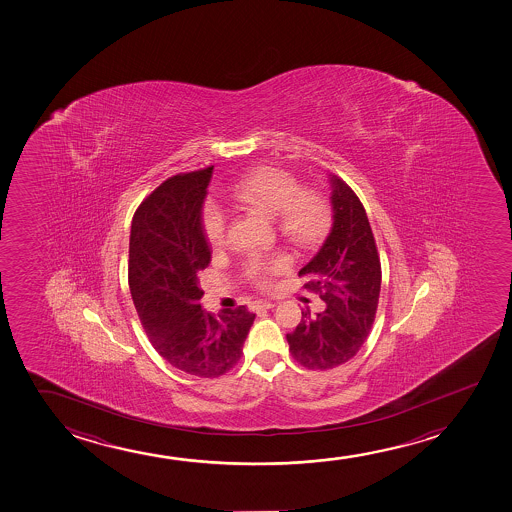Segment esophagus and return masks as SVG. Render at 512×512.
<instances>
[{
    "label": "esophagus",
    "instance_id": "34e87169",
    "mask_svg": "<svg viewBox=\"0 0 512 512\" xmlns=\"http://www.w3.org/2000/svg\"><path fill=\"white\" fill-rule=\"evenodd\" d=\"M273 306V301H262V299H260V301L253 302V308L255 309H269L273 308Z\"/></svg>",
    "mask_w": 512,
    "mask_h": 512
}]
</instances>
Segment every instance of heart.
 <instances>
[{"mask_svg":"<svg viewBox=\"0 0 512 512\" xmlns=\"http://www.w3.org/2000/svg\"><path fill=\"white\" fill-rule=\"evenodd\" d=\"M231 197L250 210L273 217L276 231L299 250H309L318 245L329 231L327 199L316 190H299L294 176L281 169H253L232 187ZM203 229L211 246L217 248L224 243L225 215L215 204L204 208ZM285 266V257H253L246 264V273L253 280L264 281L267 274L278 273Z\"/></svg>","mask_w":512,"mask_h":512,"instance_id":"obj_1","label":"heart"}]
</instances>
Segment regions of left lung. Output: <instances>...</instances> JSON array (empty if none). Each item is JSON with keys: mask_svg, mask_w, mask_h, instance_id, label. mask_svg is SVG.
Returning <instances> with one entry per match:
<instances>
[{"mask_svg": "<svg viewBox=\"0 0 512 512\" xmlns=\"http://www.w3.org/2000/svg\"><path fill=\"white\" fill-rule=\"evenodd\" d=\"M332 227L315 257L299 271L320 292L325 308L302 309L287 334L292 357L308 369H332L357 355L369 336L381 290V264L364 206L337 176L329 175Z\"/></svg>", "mask_w": 512, "mask_h": 512, "instance_id": "8db88e82", "label": "left lung"}]
</instances>
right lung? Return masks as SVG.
<instances>
[{
    "instance_id": "1",
    "label": "right lung",
    "mask_w": 512,
    "mask_h": 512,
    "mask_svg": "<svg viewBox=\"0 0 512 512\" xmlns=\"http://www.w3.org/2000/svg\"><path fill=\"white\" fill-rule=\"evenodd\" d=\"M213 168L176 175L134 213L129 288L141 325L162 358L199 378H218L238 364L255 315L246 306L201 308L199 274L211 260L203 208Z\"/></svg>"
}]
</instances>
